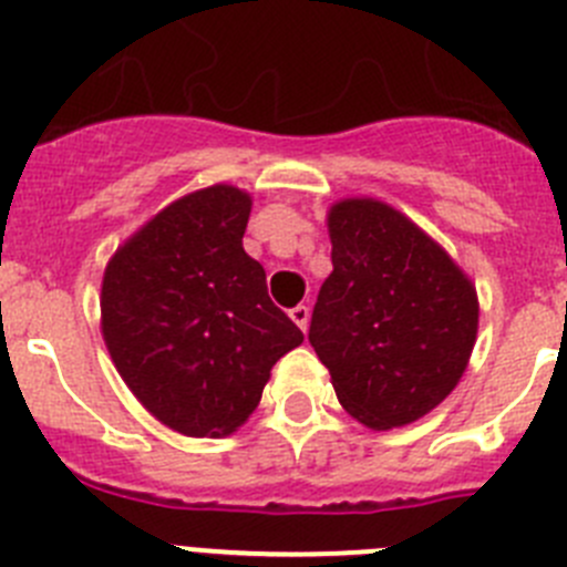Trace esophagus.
Returning <instances> with one entry per match:
<instances>
[{"label":"esophagus","instance_id":"esophagus-1","mask_svg":"<svg viewBox=\"0 0 567 567\" xmlns=\"http://www.w3.org/2000/svg\"><path fill=\"white\" fill-rule=\"evenodd\" d=\"M290 319H293V324L299 327L301 332L308 330V324H310V308H308V305H296V308H290Z\"/></svg>","mask_w":567,"mask_h":567}]
</instances>
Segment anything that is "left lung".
I'll return each mask as SVG.
<instances>
[{"instance_id": "8db88e82", "label": "left lung", "mask_w": 567, "mask_h": 567, "mask_svg": "<svg viewBox=\"0 0 567 567\" xmlns=\"http://www.w3.org/2000/svg\"><path fill=\"white\" fill-rule=\"evenodd\" d=\"M327 226L332 274L316 299L310 343L358 422L409 425L462 380L478 296L447 251L383 200H338Z\"/></svg>"}]
</instances>
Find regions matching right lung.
I'll use <instances>...</instances> for the list:
<instances>
[{"mask_svg": "<svg viewBox=\"0 0 567 567\" xmlns=\"http://www.w3.org/2000/svg\"><path fill=\"white\" fill-rule=\"evenodd\" d=\"M251 198L229 184L164 206L103 277V338L136 400L184 436H229L305 341L243 251Z\"/></svg>", "mask_w": 567, "mask_h": 567, "instance_id": "right-lung-1", "label": "right lung"}]
</instances>
